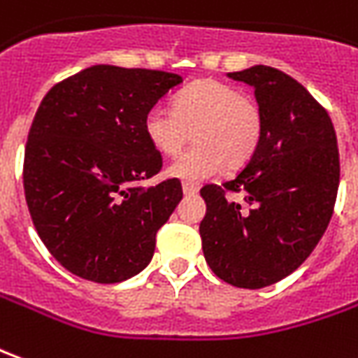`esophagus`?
I'll use <instances>...</instances> for the list:
<instances>
[{
  "instance_id": "esophagus-1",
  "label": "esophagus",
  "mask_w": 358,
  "mask_h": 358,
  "mask_svg": "<svg viewBox=\"0 0 358 358\" xmlns=\"http://www.w3.org/2000/svg\"><path fill=\"white\" fill-rule=\"evenodd\" d=\"M182 189H184L186 196H194V194H197V186L196 184H192V182H184V184H182Z\"/></svg>"
}]
</instances>
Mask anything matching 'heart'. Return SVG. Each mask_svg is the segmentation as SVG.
I'll use <instances>...</instances> for the list:
<instances>
[{
	"label": "heart",
	"instance_id": "heart-1",
	"mask_svg": "<svg viewBox=\"0 0 358 358\" xmlns=\"http://www.w3.org/2000/svg\"><path fill=\"white\" fill-rule=\"evenodd\" d=\"M197 143L169 166V176L199 182L229 164L240 169L256 155L264 118L256 102L238 87L199 79L172 99V110L153 106L143 118V134L157 153L174 157L189 141Z\"/></svg>",
	"mask_w": 358,
	"mask_h": 358
}]
</instances>
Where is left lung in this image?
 I'll use <instances>...</instances> for the list:
<instances>
[{"instance_id": "obj_1", "label": "left lung", "mask_w": 358, "mask_h": 358, "mask_svg": "<svg viewBox=\"0 0 358 358\" xmlns=\"http://www.w3.org/2000/svg\"><path fill=\"white\" fill-rule=\"evenodd\" d=\"M229 77L254 87L264 136L234 178L201 187L199 234L219 279L262 289L301 267L326 232L339 187L337 137L326 108L283 71L254 66ZM227 191H242L247 207Z\"/></svg>"}]
</instances>
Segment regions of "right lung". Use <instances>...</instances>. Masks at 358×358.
Instances as JSON below:
<instances>
[{"mask_svg": "<svg viewBox=\"0 0 358 358\" xmlns=\"http://www.w3.org/2000/svg\"><path fill=\"white\" fill-rule=\"evenodd\" d=\"M180 83L166 71L92 66L40 102L24 147V197L40 240L77 277L120 283L149 266L182 184H139L162 166L143 118Z\"/></svg>", "mask_w": 358, "mask_h": 358, "instance_id": "right-lung-1", "label": "right lung"}]
</instances>
